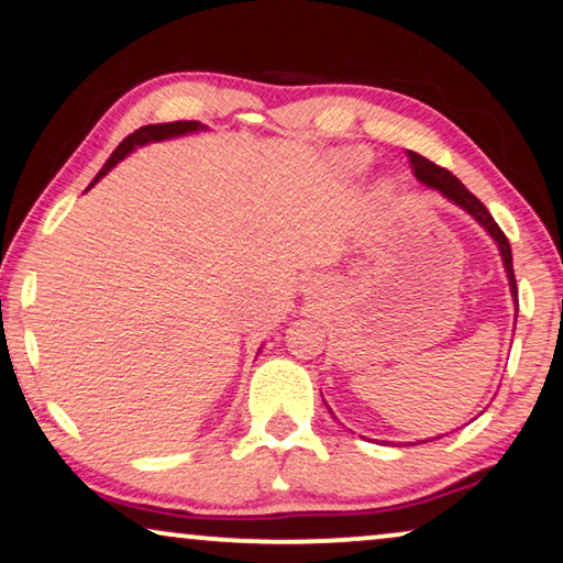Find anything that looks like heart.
Segmentation results:
<instances>
[{"mask_svg":"<svg viewBox=\"0 0 563 563\" xmlns=\"http://www.w3.org/2000/svg\"><path fill=\"white\" fill-rule=\"evenodd\" d=\"M339 166H341L343 172L356 174V172H362V169H364V156H362V154H356V151H349V154H341V158H339Z\"/></svg>","mask_w":563,"mask_h":563,"instance_id":"b5f03b06","label":"heart"}]
</instances>
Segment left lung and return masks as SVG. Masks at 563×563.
Segmentation results:
<instances>
[{
	"mask_svg": "<svg viewBox=\"0 0 563 563\" xmlns=\"http://www.w3.org/2000/svg\"><path fill=\"white\" fill-rule=\"evenodd\" d=\"M409 164H412V172L417 176L419 184H424V187L430 189H438L440 195L444 199H450L452 205H457L460 209H465V212L473 217V220L481 224V228L490 234L493 242H496L498 250H500V257H503V267H506V275H508V285H510V292H514V300H516V275H514V255H510V242L506 234H503V230L496 224V220H493L488 209H485V205L481 199H477L475 195H470V191L465 189V184L457 179V176H452L448 169H442V166L432 164L430 158L419 156L415 154V151H409ZM518 310V308H516ZM331 412V409H329ZM333 415V412H331ZM438 440V438H434Z\"/></svg>",
	"mask_w": 563,
	"mask_h": 563,
	"instance_id": "obj_1",
	"label": "left lung"
}]
</instances>
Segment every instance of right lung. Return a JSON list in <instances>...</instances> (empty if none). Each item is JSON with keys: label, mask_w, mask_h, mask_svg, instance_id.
Returning <instances> with one entry per match:
<instances>
[{"label": "right lung", "mask_w": 563, "mask_h": 563, "mask_svg": "<svg viewBox=\"0 0 563 563\" xmlns=\"http://www.w3.org/2000/svg\"><path fill=\"white\" fill-rule=\"evenodd\" d=\"M197 131H205V125H201L199 121H174V123H156V125H144V129L133 131L131 136H125L119 148L113 151L111 158H108L103 169H100V174L93 179V184L100 179V176H106L108 172L113 169L115 164L123 162L125 156L131 154V151H136L139 146H146V144H154V141H164V139H176V136H187V133H197ZM90 184V187H93Z\"/></svg>", "instance_id": "right-lung-1"}]
</instances>
